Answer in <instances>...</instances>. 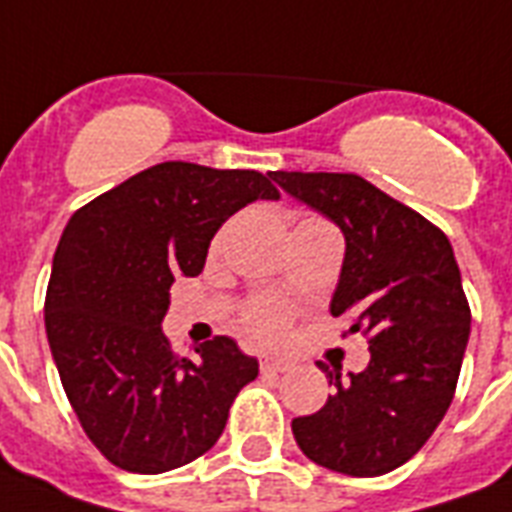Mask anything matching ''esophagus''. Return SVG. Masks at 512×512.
<instances>
[{
  "label": "esophagus",
  "mask_w": 512,
  "mask_h": 512,
  "mask_svg": "<svg viewBox=\"0 0 512 512\" xmlns=\"http://www.w3.org/2000/svg\"><path fill=\"white\" fill-rule=\"evenodd\" d=\"M260 371H263V376H281V373L292 371V363H286L281 357H263L260 360Z\"/></svg>",
  "instance_id": "1"
}]
</instances>
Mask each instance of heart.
Here are the masks:
<instances>
[{"instance_id": "1", "label": "heart", "mask_w": 512, "mask_h": 512, "mask_svg": "<svg viewBox=\"0 0 512 512\" xmlns=\"http://www.w3.org/2000/svg\"><path fill=\"white\" fill-rule=\"evenodd\" d=\"M292 321V310L270 297H255L242 307V328L249 339L263 344H273L284 339L286 328Z\"/></svg>"}]
</instances>
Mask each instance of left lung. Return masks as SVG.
Returning a JSON list of instances; mask_svg holds the SVG:
<instances>
[{"mask_svg":"<svg viewBox=\"0 0 512 512\" xmlns=\"http://www.w3.org/2000/svg\"><path fill=\"white\" fill-rule=\"evenodd\" d=\"M299 202L331 218L347 239L331 315L363 334L371 363L342 376L313 415L294 418L299 450L347 476H384L413 458L442 423L471 334V307L450 239L439 226L355 173L273 170Z\"/></svg>","mask_w":512,"mask_h":512,"instance_id":"left-lung-1","label":"left lung"}]
</instances>
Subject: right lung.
<instances>
[{
    "mask_svg": "<svg viewBox=\"0 0 512 512\" xmlns=\"http://www.w3.org/2000/svg\"><path fill=\"white\" fill-rule=\"evenodd\" d=\"M257 170L160 162L73 213L52 260L44 323L73 413L112 465L165 473L220 439L257 360L213 336L199 360L162 334L176 276H199L223 220L278 199Z\"/></svg>",
    "mask_w": 512,
    "mask_h": 512,
    "instance_id": "right-lung-1",
    "label": "right lung"
}]
</instances>
